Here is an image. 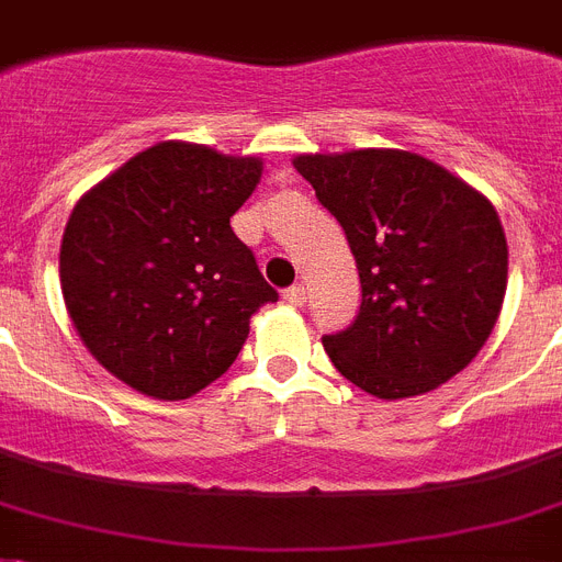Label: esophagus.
<instances>
[{
	"instance_id": "esophagus-1",
	"label": "esophagus",
	"mask_w": 562,
	"mask_h": 562,
	"mask_svg": "<svg viewBox=\"0 0 562 562\" xmlns=\"http://www.w3.org/2000/svg\"><path fill=\"white\" fill-rule=\"evenodd\" d=\"M284 299L290 301V304H295V307H301V304L307 301V290H304V284H292L290 290H284Z\"/></svg>"
}]
</instances>
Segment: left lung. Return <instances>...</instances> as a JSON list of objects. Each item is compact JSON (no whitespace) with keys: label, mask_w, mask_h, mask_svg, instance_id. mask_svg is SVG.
<instances>
[{"label":"left lung","mask_w":562,"mask_h":562,"mask_svg":"<svg viewBox=\"0 0 562 562\" xmlns=\"http://www.w3.org/2000/svg\"><path fill=\"white\" fill-rule=\"evenodd\" d=\"M292 166L336 215L359 267L356 322L324 336L338 373L375 398H407L465 370L508 284L494 203L402 148L299 155Z\"/></svg>","instance_id":"left-lung-1"}]
</instances>
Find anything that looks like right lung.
I'll list each match as a JSON object with an SVG mask.
<instances>
[{
	"label": "right lung",
	"mask_w": 562,
	"mask_h": 562,
	"mask_svg": "<svg viewBox=\"0 0 562 562\" xmlns=\"http://www.w3.org/2000/svg\"><path fill=\"white\" fill-rule=\"evenodd\" d=\"M261 171V157L164 140L74 206L59 247L65 310L88 353L143 396L201 393L278 299L229 226Z\"/></svg>",
	"instance_id": "add662e5"
}]
</instances>
